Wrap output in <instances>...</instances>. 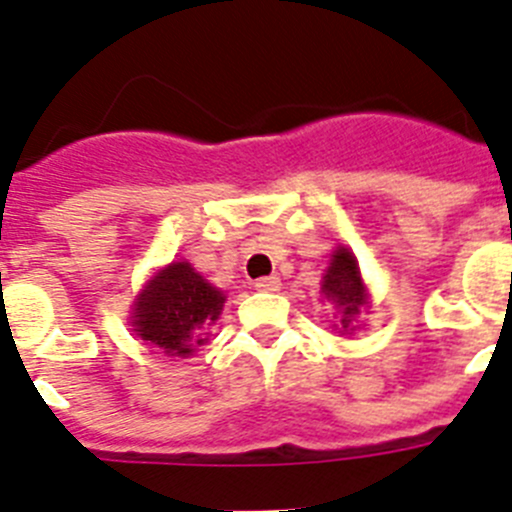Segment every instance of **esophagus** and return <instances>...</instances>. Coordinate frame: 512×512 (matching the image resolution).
I'll return each mask as SVG.
<instances>
[{
	"instance_id": "34e87169",
	"label": "esophagus",
	"mask_w": 512,
	"mask_h": 512,
	"mask_svg": "<svg viewBox=\"0 0 512 512\" xmlns=\"http://www.w3.org/2000/svg\"><path fill=\"white\" fill-rule=\"evenodd\" d=\"M255 290H260V293H275V290H280V278L278 275H265V278L255 280Z\"/></svg>"
}]
</instances>
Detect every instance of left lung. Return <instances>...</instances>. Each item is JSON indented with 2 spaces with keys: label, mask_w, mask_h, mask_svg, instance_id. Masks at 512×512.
Returning a JSON list of instances; mask_svg holds the SVG:
<instances>
[{
  "label": "left lung",
  "mask_w": 512,
  "mask_h": 512,
  "mask_svg": "<svg viewBox=\"0 0 512 512\" xmlns=\"http://www.w3.org/2000/svg\"><path fill=\"white\" fill-rule=\"evenodd\" d=\"M324 296L342 308L344 319L342 326L347 329L352 316H357L359 308L365 306V290H362V278H359L357 260L349 250L339 247L331 255L329 270L324 275Z\"/></svg>",
  "instance_id": "1"
}]
</instances>
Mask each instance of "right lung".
<instances>
[{
  "mask_svg": "<svg viewBox=\"0 0 512 512\" xmlns=\"http://www.w3.org/2000/svg\"><path fill=\"white\" fill-rule=\"evenodd\" d=\"M224 293L206 283L188 262H173L150 280L135 308L137 334L170 357H186L204 344L199 331L219 319Z\"/></svg>",
  "mask_w": 512,
  "mask_h": 512,
  "instance_id": "add662e5",
  "label": "right lung"
}]
</instances>
